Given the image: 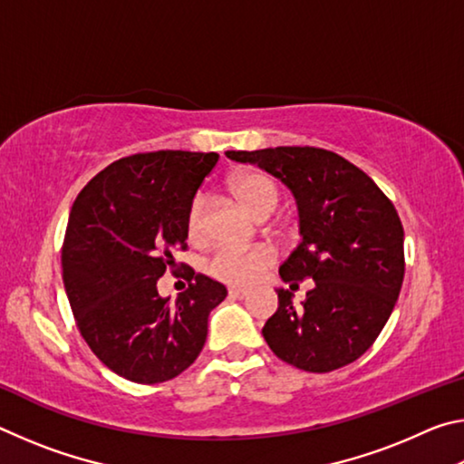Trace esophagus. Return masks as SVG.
I'll return each instance as SVG.
<instances>
[{"label": "esophagus", "instance_id": "esophagus-1", "mask_svg": "<svg viewBox=\"0 0 464 464\" xmlns=\"http://www.w3.org/2000/svg\"><path fill=\"white\" fill-rule=\"evenodd\" d=\"M229 296H231V298H246V296H247V290H243V288H229Z\"/></svg>", "mask_w": 464, "mask_h": 464}]
</instances>
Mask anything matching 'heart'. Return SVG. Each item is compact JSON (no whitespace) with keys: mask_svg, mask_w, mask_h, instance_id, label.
Masks as SVG:
<instances>
[{"mask_svg":"<svg viewBox=\"0 0 464 464\" xmlns=\"http://www.w3.org/2000/svg\"><path fill=\"white\" fill-rule=\"evenodd\" d=\"M229 190L251 215L268 217L280 204V188L270 174L247 169L229 179ZM204 196H196L186 217V233L192 241L204 237ZM276 260L270 247L241 249L233 246H218L208 260V270L215 278L235 286H251Z\"/></svg>","mask_w":464,"mask_h":464,"instance_id":"heart-1","label":"heart"}]
</instances>
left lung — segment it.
Returning <instances> with one entry per match:
<instances>
[{
  "instance_id": "1",
  "label": "left lung",
  "mask_w": 464,
  "mask_h": 464,
  "mask_svg": "<svg viewBox=\"0 0 464 464\" xmlns=\"http://www.w3.org/2000/svg\"><path fill=\"white\" fill-rule=\"evenodd\" d=\"M256 163L293 190L303 239L280 276L315 285L301 307L278 290L264 340L280 360L307 372H332L371 348L403 285V225L379 186L354 163L319 147L227 151Z\"/></svg>"
}]
</instances>
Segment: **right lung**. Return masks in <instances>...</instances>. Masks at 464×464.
<instances>
[{
	"mask_svg": "<svg viewBox=\"0 0 464 464\" xmlns=\"http://www.w3.org/2000/svg\"><path fill=\"white\" fill-rule=\"evenodd\" d=\"M217 161V153H135L93 176L73 202L63 282L85 343L122 379L155 384L184 372L227 296L221 282L190 266L174 305L156 293L163 271L184 267L174 251L188 247V208Z\"/></svg>",
	"mask_w": 464,
	"mask_h": 464,
	"instance_id": "add662e5",
	"label": "right lung"
}]
</instances>
